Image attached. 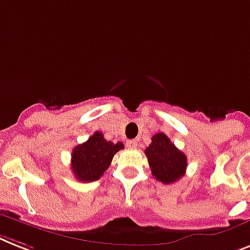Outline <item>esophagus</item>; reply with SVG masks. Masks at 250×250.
Segmentation results:
<instances>
[{
	"label": "esophagus",
	"instance_id": "34e87169",
	"mask_svg": "<svg viewBox=\"0 0 250 250\" xmlns=\"http://www.w3.org/2000/svg\"><path fill=\"white\" fill-rule=\"evenodd\" d=\"M127 147L128 149H136L137 147V141L136 140H128L127 141Z\"/></svg>",
	"mask_w": 250,
	"mask_h": 250
}]
</instances>
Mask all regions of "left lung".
<instances>
[{"label":"left lung","instance_id":"obj_1","mask_svg":"<svg viewBox=\"0 0 250 250\" xmlns=\"http://www.w3.org/2000/svg\"><path fill=\"white\" fill-rule=\"evenodd\" d=\"M145 155L157 181L168 185L184 177L188 167V158L163 132L151 137V144L145 149Z\"/></svg>","mask_w":250,"mask_h":250}]
</instances>
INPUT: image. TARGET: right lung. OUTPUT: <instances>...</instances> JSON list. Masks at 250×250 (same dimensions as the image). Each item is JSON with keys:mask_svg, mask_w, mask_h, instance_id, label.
Segmentation results:
<instances>
[{"mask_svg": "<svg viewBox=\"0 0 250 250\" xmlns=\"http://www.w3.org/2000/svg\"><path fill=\"white\" fill-rule=\"evenodd\" d=\"M122 143H111L104 139L101 132H95L86 143L73 149L70 167L81 182L96 181L110 166L115 153L123 149Z\"/></svg>", "mask_w": 250, "mask_h": 250, "instance_id": "1", "label": "right lung"}]
</instances>
